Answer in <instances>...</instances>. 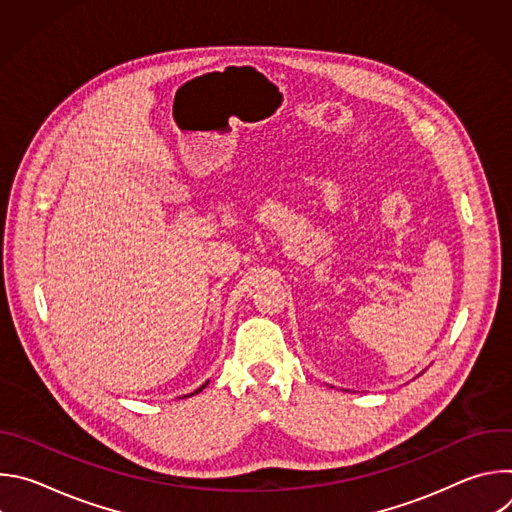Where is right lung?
<instances>
[{
    "instance_id": "obj_1",
    "label": "right lung",
    "mask_w": 512,
    "mask_h": 512,
    "mask_svg": "<svg viewBox=\"0 0 512 512\" xmlns=\"http://www.w3.org/2000/svg\"><path fill=\"white\" fill-rule=\"evenodd\" d=\"M204 387H206V383H204V385H202V387H200V389H196V391H194V393H200V391H202V389H204ZM194 393H190V395H194ZM186 397H188V395H186Z\"/></svg>"
}]
</instances>
